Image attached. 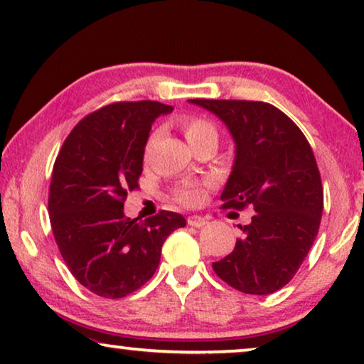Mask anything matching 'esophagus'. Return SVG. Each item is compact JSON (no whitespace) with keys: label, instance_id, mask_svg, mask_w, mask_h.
<instances>
[{"label":"esophagus","instance_id":"obj_1","mask_svg":"<svg viewBox=\"0 0 364 364\" xmlns=\"http://www.w3.org/2000/svg\"><path fill=\"white\" fill-rule=\"evenodd\" d=\"M187 223L191 227H197V228H200V227H203L207 223V218H203V217H200V215H191L187 218Z\"/></svg>","mask_w":364,"mask_h":364}]
</instances>
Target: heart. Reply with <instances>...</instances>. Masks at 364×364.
Instances as JSON below:
<instances>
[{
  "label": "heart",
  "instance_id": "obj_1",
  "mask_svg": "<svg viewBox=\"0 0 364 364\" xmlns=\"http://www.w3.org/2000/svg\"><path fill=\"white\" fill-rule=\"evenodd\" d=\"M181 127L183 134H186L187 141L193 147L196 144L205 141V139H217V127L208 121L205 117L200 116H186L181 119ZM154 139H156V132H152L147 139L146 144V154L151 149ZM208 183H191V186H186L182 188H177L176 191V200L182 205L193 207L198 205V203L203 202L205 198V188Z\"/></svg>",
  "mask_w": 364,
  "mask_h": 364
}]
</instances>
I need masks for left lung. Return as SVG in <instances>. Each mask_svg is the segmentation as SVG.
<instances>
[{
    "label": "left lung",
    "instance_id": "1",
    "mask_svg": "<svg viewBox=\"0 0 364 364\" xmlns=\"http://www.w3.org/2000/svg\"><path fill=\"white\" fill-rule=\"evenodd\" d=\"M220 117L235 141L223 208L253 207L242 237L213 272L248 295H270L295 277L320 230L323 186L300 127L268 102L191 99Z\"/></svg>",
    "mask_w": 364,
    "mask_h": 364
}]
</instances>
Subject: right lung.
Wrapping results in <instances>:
<instances>
[{"label": "right lung", "instance_id": "add662e5", "mask_svg": "<svg viewBox=\"0 0 364 364\" xmlns=\"http://www.w3.org/2000/svg\"><path fill=\"white\" fill-rule=\"evenodd\" d=\"M172 109L157 101L107 104L81 119L58 154L48 198L54 240L94 295L114 300L139 290L156 273L166 238L186 227L176 212L146 220L124 215L152 122Z\"/></svg>", "mask_w": 364, "mask_h": 364}]
</instances>
